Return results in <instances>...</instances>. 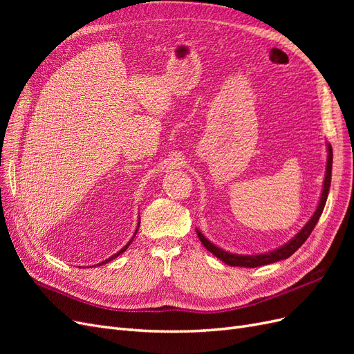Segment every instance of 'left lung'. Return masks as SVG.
<instances>
[{
    "label": "left lung",
    "mask_w": 354,
    "mask_h": 354,
    "mask_svg": "<svg viewBox=\"0 0 354 354\" xmlns=\"http://www.w3.org/2000/svg\"><path fill=\"white\" fill-rule=\"evenodd\" d=\"M330 174H332V147L330 145H328V162H326V174H325V181H324V189H322V195H320V201H319V205L315 211V214L310 218L306 226L299 230L295 236L286 242L285 245L279 246V248H276L270 252H266V254H255V255H241V254H230L227 251H224L221 248H218L217 245H214L212 242H209L203 234L196 230L199 241L202 242V245L205 246V248L220 259L223 263H226L227 266H238V267H259V266H266V264H272L276 261H281L288 259V257H291L299 246H301L307 238L310 236V233L313 232L316 223L319 221L320 216H322L324 208H325V203H326V198L329 194V187H330Z\"/></svg>",
    "instance_id": "1"
}]
</instances>
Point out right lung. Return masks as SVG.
Returning <instances> with one entry per match:
<instances>
[{"label": "right lung", "instance_id": "obj_1", "mask_svg": "<svg viewBox=\"0 0 354 354\" xmlns=\"http://www.w3.org/2000/svg\"><path fill=\"white\" fill-rule=\"evenodd\" d=\"M138 226H140V221H138ZM136 233H137V230H136ZM136 233H134V234H133V238H131V241H130V242H128V243H127V245H125V246H124V248H122V250H121V251H118V252H116V254H115V255H112V257H111V259H108V260H104V261H102V263H100V264H106V263H108V261H111V260H113V259H115V257H118V255H120V254H122V252H124V251H125V250H127V248H128V246H130V243H131V242H133V239H134V236H136Z\"/></svg>", "mask_w": 354, "mask_h": 354}]
</instances>
